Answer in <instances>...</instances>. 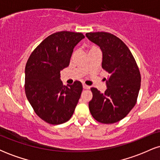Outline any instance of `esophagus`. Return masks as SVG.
I'll return each mask as SVG.
<instances>
[{"label": "esophagus", "instance_id": "34e87169", "mask_svg": "<svg viewBox=\"0 0 160 160\" xmlns=\"http://www.w3.org/2000/svg\"><path fill=\"white\" fill-rule=\"evenodd\" d=\"M82 87L84 89H90V86L86 85V84H82Z\"/></svg>", "mask_w": 160, "mask_h": 160}]
</instances>
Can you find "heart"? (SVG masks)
<instances>
[{
    "label": "heart",
    "mask_w": 160,
    "mask_h": 160,
    "mask_svg": "<svg viewBox=\"0 0 160 160\" xmlns=\"http://www.w3.org/2000/svg\"><path fill=\"white\" fill-rule=\"evenodd\" d=\"M95 48H97V47H92L91 48L89 49V51L92 50V49H95Z\"/></svg>",
    "instance_id": "obj_1"
}]
</instances>
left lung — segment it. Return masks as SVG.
Returning <instances> with one entry per match:
<instances>
[{
	"label": "left lung",
	"mask_w": 160,
	"mask_h": 160,
	"mask_svg": "<svg viewBox=\"0 0 160 160\" xmlns=\"http://www.w3.org/2000/svg\"><path fill=\"white\" fill-rule=\"evenodd\" d=\"M86 36L100 47L103 55L102 67L110 74L104 92L91 88L89 111L98 122L114 123L126 117L136 104L140 71L131 51L117 36L108 32H89Z\"/></svg>",
	"instance_id": "obj_1"
}]
</instances>
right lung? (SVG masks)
<instances>
[{
  "label": "right lung",
  "mask_w": 160,
  "mask_h": 160,
  "mask_svg": "<svg viewBox=\"0 0 160 160\" xmlns=\"http://www.w3.org/2000/svg\"><path fill=\"white\" fill-rule=\"evenodd\" d=\"M63 31L47 37L34 49L25 65V95L36 114L58 125L72 117L82 90V83L63 86L60 71L69 65L74 47L84 38Z\"/></svg>",
  "instance_id": "obj_1"
}]
</instances>
